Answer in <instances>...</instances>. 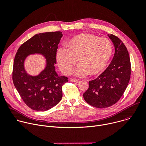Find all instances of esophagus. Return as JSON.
I'll return each instance as SVG.
<instances>
[{
    "label": "esophagus",
    "instance_id": "esophagus-1",
    "mask_svg": "<svg viewBox=\"0 0 146 146\" xmlns=\"http://www.w3.org/2000/svg\"><path fill=\"white\" fill-rule=\"evenodd\" d=\"M70 81L72 82H78L80 81L78 80H77V79H74V78H71L70 79Z\"/></svg>",
    "mask_w": 146,
    "mask_h": 146
}]
</instances>
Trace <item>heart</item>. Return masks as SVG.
Masks as SVG:
<instances>
[{"instance_id":"obj_1","label":"heart","mask_w":146,"mask_h":146,"mask_svg":"<svg viewBox=\"0 0 146 146\" xmlns=\"http://www.w3.org/2000/svg\"><path fill=\"white\" fill-rule=\"evenodd\" d=\"M68 46L58 49V64L62 73L69 74L78 59L80 64L73 72L78 77L102 73L108 66L112 54V46L109 39L91 34H80L74 37Z\"/></svg>"}]
</instances>
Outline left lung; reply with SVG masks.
<instances>
[{
    "mask_svg": "<svg viewBox=\"0 0 146 146\" xmlns=\"http://www.w3.org/2000/svg\"><path fill=\"white\" fill-rule=\"evenodd\" d=\"M115 48L110 64L98 78L89 81V88L83 94L89 105L106 108L117 103L125 91L131 77V61L128 51L122 41L108 35Z\"/></svg>",
    "mask_w": 146,
    "mask_h": 146,
    "instance_id": "8db88e82",
    "label": "left lung"
}]
</instances>
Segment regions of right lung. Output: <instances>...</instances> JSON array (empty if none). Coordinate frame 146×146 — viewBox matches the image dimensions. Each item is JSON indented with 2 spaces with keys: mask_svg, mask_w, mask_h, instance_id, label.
I'll list each match as a JSON object with an SVG mask.
<instances>
[{
  "mask_svg": "<svg viewBox=\"0 0 146 146\" xmlns=\"http://www.w3.org/2000/svg\"><path fill=\"white\" fill-rule=\"evenodd\" d=\"M62 36V32L38 33L17 50L13 65V83L23 101L32 110H50L62 98V87L68 78L59 76L55 68L58 45ZM35 53L44 55L46 67L38 75L32 76L26 71L24 63L29 55Z\"/></svg>",
  "mask_w": 146,
  "mask_h": 146,
  "instance_id": "add662e5",
  "label": "right lung"
}]
</instances>
